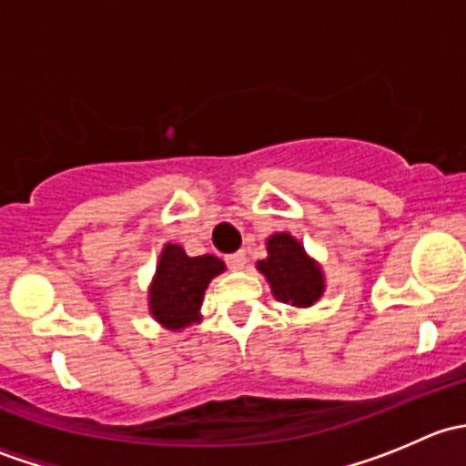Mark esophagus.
<instances>
[{
  "mask_svg": "<svg viewBox=\"0 0 466 466\" xmlns=\"http://www.w3.org/2000/svg\"><path fill=\"white\" fill-rule=\"evenodd\" d=\"M246 252H234V255L228 257V266L232 268V270H243L246 268Z\"/></svg>",
  "mask_w": 466,
  "mask_h": 466,
  "instance_id": "34e87169",
  "label": "esophagus"
}]
</instances>
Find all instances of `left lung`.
<instances>
[{"instance_id":"left-lung-1","label":"left lung","mask_w":466,"mask_h":466,"mask_svg":"<svg viewBox=\"0 0 466 466\" xmlns=\"http://www.w3.org/2000/svg\"><path fill=\"white\" fill-rule=\"evenodd\" d=\"M266 259L257 261V270L266 277L272 298L298 309L320 302L327 289L324 270L293 234H270L266 238Z\"/></svg>"}]
</instances>
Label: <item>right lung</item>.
<instances>
[{
    "mask_svg": "<svg viewBox=\"0 0 466 466\" xmlns=\"http://www.w3.org/2000/svg\"><path fill=\"white\" fill-rule=\"evenodd\" d=\"M220 272L225 263L218 257H189L177 243H164L148 286L150 318L171 331L198 324L207 286Z\"/></svg>",
    "mask_w": 466,
    "mask_h": 466,
    "instance_id": "add662e5",
    "label": "right lung"
}]
</instances>
